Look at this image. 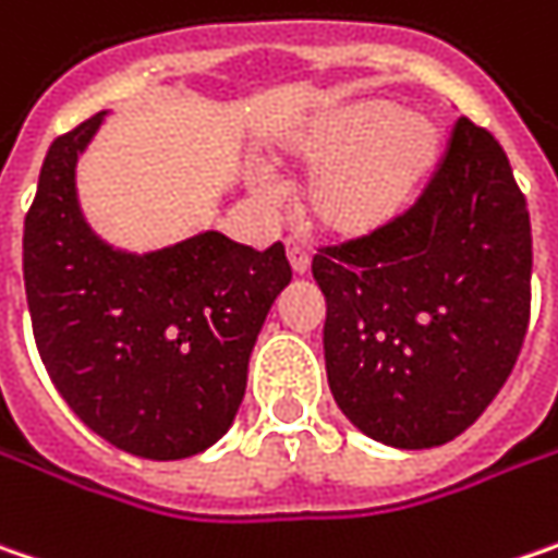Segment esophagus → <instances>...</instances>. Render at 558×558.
Masks as SVG:
<instances>
[{"label":"esophagus","mask_w":558,"mask_h":558,"mask_svg":"<svg viewBox=\"0 0 558 558\" xmlns=\"http://www.w3.org/2000/svg\"><path fill=\"white\" fill-rule=\"evenodd\" d=\"M286 251H289V260H292L294 272H307V269H311V251H307L304 241L289 238V241H286Z\"/></svg>","instance_id":"esophagus-1"}]
</instances>
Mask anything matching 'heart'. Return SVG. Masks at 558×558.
<instances>
[{"instance_id":"1","label":"heart","mask_w":558,"mask_h":558,"mask_svg":"<svg viewBox=\"0 0 558 558\" xmlns=\"http://www.w3.org/2000/svg\"><path fill=\"white\" fill-rule=\"evenodd\" d=\"M442 154L433 122L402 106L364 99L329 109L286 141V162L314 169L304 187L311 222L332 238L361 241L399 222Z\"/></svg>"}]
</instances>
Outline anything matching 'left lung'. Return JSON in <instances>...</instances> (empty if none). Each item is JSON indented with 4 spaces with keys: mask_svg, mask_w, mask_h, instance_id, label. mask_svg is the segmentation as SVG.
<instances>
[{
    "mask_svg": "<svg viewBox=\"0 0 558 558\" xmlns=\"http://www.w3.org/2000/svg\"><path fill=\"white\" fill-rule=\"evenodd\" d=\"M311 269L342 414L396 449L456 439L506 386L531 320V219L509 156L461 116L414 207L320 247Z\"/></svg>",
    "mask_w": 558,
    "mask_h": 558,
    "instance_id": "left-lung-1",
    "label": "left lung"
}]
</instances>
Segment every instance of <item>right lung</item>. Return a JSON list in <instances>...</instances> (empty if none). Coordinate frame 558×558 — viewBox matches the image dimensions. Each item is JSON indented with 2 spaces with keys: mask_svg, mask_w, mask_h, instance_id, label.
<instances>
[{
  "mask_svg": "<svg viewBox=\"0 0 558 558\" xmlns=\"http://www.w3.org/2000/svg\"><path fill=\"white\" fill-rule=\"evenodd\" d=\"M99 122L102 112L52 141L24 216L34 339L59 396L106 442L187 459L232 427L292 266L282 244L254 251L219 232L144 257L106 247L74 197V162Z\"/></svg>",
  "mask_w": 558,
  "mask_h": 558,
  "instance_id": "1",
  "label": "right lung"
}]
</instances>
